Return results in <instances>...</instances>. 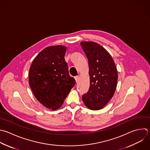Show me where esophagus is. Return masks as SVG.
I'll list each match as a JSON object with an SVG mask.
<instances>
[{
	"mask_svg": "<svg viewBox=\"0 0 150 150\" xmlns=\"http://www.w3.org/2000/svg\"><path fill=\"white\" fill-rule=\"evenodd\" d=\"M79 76L75 77V80H76V83H77V81H79Z\"/></svg>",
	"mask_w": 150,
	"mask_h": 150,
	"instance_id": "34e87169",
	"label": "esophagus"
}]
</instances>
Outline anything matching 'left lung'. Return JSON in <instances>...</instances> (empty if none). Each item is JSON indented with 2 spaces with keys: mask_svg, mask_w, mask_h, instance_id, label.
Segmentation results:
<instances>
[{
  "mask_svg": "<svg viewBox=\"0 0 150 150\" xmlns=\"http://www.w3.org/2000/svg\"><path fill=\"white\" fill-rule=\"evenodd\" d=\"M81 46L88 62L90 87L82 96L89 109L103 108L112 97L116 89L118 73L114 62L108 52L93 42H81Z\"/></svg>",
  "mask_w": 150,
  "mask_h": 150,
  "instance_id": "left-lung-1",
  "label": "left lung"
}]
</instances>
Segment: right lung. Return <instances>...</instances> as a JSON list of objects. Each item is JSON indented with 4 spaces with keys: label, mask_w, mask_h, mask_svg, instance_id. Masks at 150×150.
Listing matches in <instances>:
<instances>
[{
    "label": "right lung",
    "mask_w": 150,
    "mask_h": 150,
    "mask_svg": "<svg viewBox=\"0 0 150 150\" xmlns=\"http://www.w3.org/2000/svg\"><path fill=\"white\" fill-rule=\"evenodd\" d=\"M66 49L61 45L45 48L35 58L29 69L33 93L49 109L59 108L76 83L64 59Z\"/></svg>",
    "instance_id": "1"
}]
</instances>
